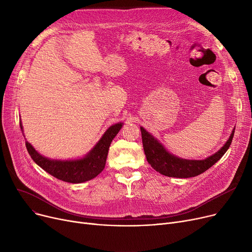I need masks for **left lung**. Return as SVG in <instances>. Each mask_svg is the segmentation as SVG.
Here are the masks:
<instances>
[{
  "mask_svg": "<svg viewBox=\"0 0 252 252\" xmlns=\"http://www.w3.org/2000/svg\"><path fill=\"white\" fill-rule=\"evenodd\" d=\"M141 128L142 133V142L144 152L146 155L147 161L149 164L158 173L163 176L171 177V178H192L204 173L209 167L213 166L216 162H218L221 156L227 152L233 140V136L235 133V127L233 128L232 133L223 144V146L217 151L215 154L208 156L205 159L195 160V159H184L179 156L171 154L163 145L154 138L149 131H147L143 126Z\"/></svg>",
  "mask_w": 252,
  "mask_h": 252,
  "instance_id": "1",
  "label": "left lung"
}]
</instances>
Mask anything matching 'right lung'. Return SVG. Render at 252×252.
<instances>
[{"mask_svg":"<svg viewBox=\"0 0 252 252\" xmlns=\"http://www.w3.org/2000/svg\"><path fill=\"white\" fill-rule=\"evenodd\" d=\"M123 126V123H117L108 127L101 139L96 143L95 146L84 157L77 158V159H51V158L39 154L32 147V145L29 143V141H25V146L33 161L39 167L46 170L48 174L64 182L79 184L96 178L104 169L110 144L118 134V131L121 130ZM20 128L23 134V126L21 122Z\"/></svg>","mask_w":252,"mask_h":252,"instance_id":"1","label":"right lung"}]
</instances>
